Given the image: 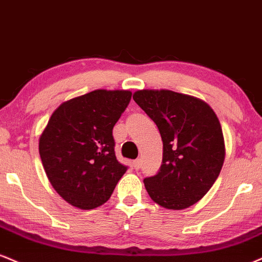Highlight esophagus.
Segmentation results:
<instances>
[{
	"mask_svg": "<svg viewBox=\"0 0 262 262\" xmlns=\"http://www.w3.org/2000/svg\"><path fill=\"white\" fill-rule=\"evenodd\" d=\"M133 167H134V169H139L140 167H141V160L140 159L134 160V161H133Z\"/></svg>",
	"mask_w": 262,
	"mask_h": 262,
	"instance_id": "obj_1",
	"label": "esophagus"
}]
</instances>
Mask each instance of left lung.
I'll use <instances>...</instances> for the list:
<instances>
[{
  "instance_id": "8db88e82",
  "label": "left lung",
  "mask_w": 262,
  "mask_h": 262,
  "mask_svg": "<svg viewBox=\"0 0 262 262\" xmlns=\"http://www.w3.org/2000/svg\"><path fill=\"white\" fill-rule=\"evenodd\" d=\"M133 99L156 123L162 165L144 179L160 206L183 210L198 203L216 182L225 161V139L213 110L194 96L171 90H139Z\"/></svg>"
}]
</instances>
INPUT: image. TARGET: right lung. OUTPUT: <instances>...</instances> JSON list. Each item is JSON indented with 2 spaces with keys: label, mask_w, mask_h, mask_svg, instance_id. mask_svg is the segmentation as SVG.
<instances>
[{
  "label": "right lung",
  "mask_w": 262,
  "mask_h": 262,
  "mask_svg": "<svg viewBox=\"0 0 262 262\" xmlns=\"http://www.w3.org/2000/svg\"><path fill=\"white\" fill-rule=\"evenodd\" d=\"M128 90H94L59 105L39 139L47 178L68 204L93 210L111 198L127 167L115 155L112 129Z\"/></svg>",
  "instance_id": "add662e5"
}]
</instances>
